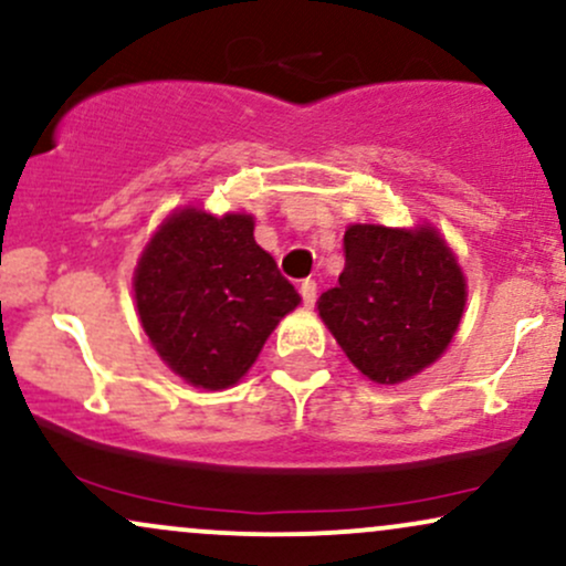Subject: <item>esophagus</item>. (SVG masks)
<instances>
[{"label":"esophagus","mask_w":566,"mask_h":566,"mask_svg":"<svg viewBox=\"0 0 566 566\" xmlns=\"http://www.w3.org/2000/svg\"><path fill=\"white\" fill-rule=\"evenodd\" d=\"M301 297L305 305L316 303V282H313V279H305V282L301 284Z\"/></svg>","instance_id":"esophagus-1"}]
</instances>
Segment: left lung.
<instances>
[{
  "label": "left lung",
  "instance_id": "1",
  "mask_svg": "<svg viewBox=\"0 0 566 566\" xmlns=\"http://www.w3.org/2000/svg\"><path fill=\"white\" fill-rule=\"evenodd\" d=\"M345 269L318 297V316L350 364L398 385L434 364L459 329L467 279L440 231L353 223Z\"/></svg>",
  "mask_w": 566,
  "mask_h": 566
}]
</instances>
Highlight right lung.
<instances>
[{
  "instance_id": "right-lung-1",
  "label": "right lung",
  "mask_w": 566,
  "mask_h": 566,
  "mask_svg": "<svg viewBox=\"0 0 566 566\" xmlns=\"http://www.w3.org/2000/svg\"><path fill=\"white\" fill-rule=\"evenodd\" d=\"M248 213L176 210L134 271L149 343L168 369L202 390L237 385L301 295L253 237Z\"/></svg>"
}]
</instances>
